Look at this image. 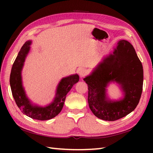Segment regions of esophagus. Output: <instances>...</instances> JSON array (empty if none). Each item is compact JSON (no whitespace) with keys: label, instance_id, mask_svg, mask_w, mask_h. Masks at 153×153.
<instances>
[{"label":"esophagus","instance_id":"1","mask_svg":"<svg viewBox=\"0 0 153 153\" xmlns=\"http://www.w3.org/2000/svg\"><path fill=\"white\" fill-rule=\"evenodd\" d=\"M78 74L81 77H83L87 74V71L85 69H84V68H80L78 70Z\"/></svg>","mask_w":153,"mask_h":153}]
</instances>
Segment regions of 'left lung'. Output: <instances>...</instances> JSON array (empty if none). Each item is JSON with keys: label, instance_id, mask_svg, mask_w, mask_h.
I'll return each instance as SVG.
<instances>
[{"label": "left lung", "instance_id": "1", "mask_svg": "<svg viewBox=\"0 0 153 153\" xmlns=\"http://www.w3.org/2000/svg\"><path fill=\"white\" fill-rule=\"evenodd\" d=\"M88 85V103L94 115L106 121H115L134 111L140 100L143 70L132 45L120 40L112 54L105 57L89 76L83 79ZM112 81L118 82L124 98L110 100L105 88Z\"/></svg>", "mask_w": 153, "mask_h": 153}]
</instances>
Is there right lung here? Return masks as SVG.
Wrapping results in <instances>:
<instances>
[{"label":"right lung","mask_w":153,"mask_h":153,"mask_svg":"<svg viewBox=\"0 0 153 153\" xmlns=\"http://www.w3.org/2000/svg\"><path fill=\"white\" fill-rule=\"evenodd\" d=\"M31 44V41L25 42L12 65L10 77L12 93L16 105L25 115L35 120H50L61 112L67 93L75 83L79 82V77L77 74H74L62 79L57 86L54 100L48 105L42 107L33 105L25 94L22 79V70L25 58L30 52Z\"/></svg>","instance_id":"right-lung-1"}]
</instances>
